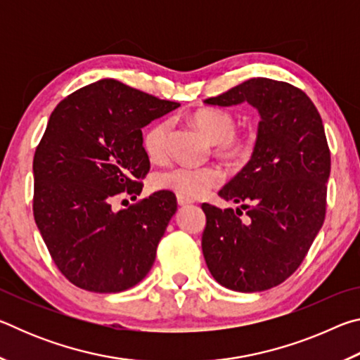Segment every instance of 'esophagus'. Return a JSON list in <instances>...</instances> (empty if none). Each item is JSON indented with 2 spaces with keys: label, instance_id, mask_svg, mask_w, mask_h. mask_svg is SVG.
I'll return each instance as SVG.
<instances>
[{
  "label": "esophagus",
  "instance_id": "esophagus-1",
  "mask_svg": "<svg viewBox=\"0 0 360 360\" xmlns=\"http://www.w3.org/2000/svg\"><path fill=\"white\" fill-rule=\"evenodd\" d=\"M192 203H193L192 198H186V197H181V195H178V205L179 206H188Z\"/></svg>",
  "mask_w": 360,
  "mask_h": 360
}]
</instances>
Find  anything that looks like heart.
<instances>
[{"mask_svg":"<svg viewBox=\"0 0 360 360\" xmlns=\"http://www.w3.org/2000/svg\"><path fill=\"white\" fill-rule=\"evenodd\" d=\"M202 135L214 144V154L230 165H243L252 157L257 146L254 130L236 133V117L230 111L217 108H202L188 115ZM169 122L160 120L150 125L143 135V148L150 162H162L167 155ZM222 182V173L214 167H169L157 172L150 186L158 192H173L186 198H198Z\"/></svg>","mask_w":360,"mask_h":360,"instance_id":"obj_1","label":"heart"}]
</instances>
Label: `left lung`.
<instances>
[{"mask_svg":"<svg viewBox=\"0 0 360 360\" xmlns=\"http://www.w3.org/2000/svg\"><path fill=\"white\" fill-rule=\"evenodd\" d=\"M245 101L260 114L257 146L248 165L219 191L241 206L202 205V249L219 284L260 292L300 266L324 224L330 150L318 109L288 82L254 77L205 100L212 106Z\"/></svg>","mask_w":360,"mask_h":360,"instance_id":"8db88e82","label":"left lung"}]
</instances>
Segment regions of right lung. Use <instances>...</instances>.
Instances as JSON below:
<instances>
[{"instance_id":"1","label":"right lung","mask_w":360,"mask_h":360,"mask_svg":"<svg viewBox=\"0 0 360 360\" xmlns=\"http://www.w3.org/2000/svg\"><path fill=\"white\" fill-rule=\"evenodd\" d=\"M179 103L101 79L60 101L33 158V216L52 260L77 288L112 294L136 285L154 265L158 241L178 210L172 192L133 198L150 162L141 129Z\"/></svg>"}]
</instances>
